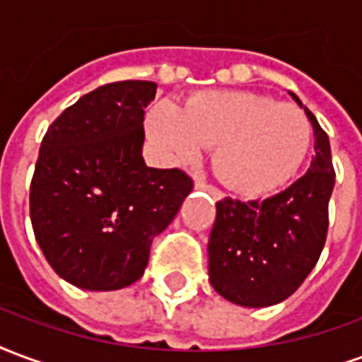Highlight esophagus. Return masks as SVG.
<instances>
[{"label": "esophagus", "mask_w": 362, "mask_h": 362, "mask_svg": "<svg viewBox=\"0 0 362 362\" xmlns=\"http://www.w3.org/2000/svg\"><path fill=\"white\" fill-rule=\"evenodd\" d=\"M194 187H197V189H199V191H206V192H210V194H212L214 199H221V192L218 191V189H216V187H214V185L206 183V181H202V179H199V181H197V183H194Z\"/></svg>", "instance_id": "obj_1"}]
</instances>
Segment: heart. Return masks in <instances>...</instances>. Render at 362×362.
I'll list each match as a JSON object with an SVG mask.
<instances>
[{"label": "heart", "mask_w": 362, "mask_h": 362, "mask_svg": "<svg viewBox=\"0 0 362 362\" xmlns=\"http://www.w3.org/2000/svg\"><path fill=\"white\" fill-rule=\"evenodd\" d=\"M148 129L163 148L181 158H197L204 146H216V175L243 194L278 191L295 177L313 134L297 105L233 90L194 94L181 112L156 107Z\"/></svg>", "instance_id": "b5f03b06"}]
</instances>
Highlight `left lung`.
<instances>
[{"label": "left lung", "instance_id": "1", "mask_svg": "<svg viewBox=\"0 0 362 362\" xmlns=\"http://www.w3.org/2000/svg\"><path fill=\"white\" fill-rule=\"evenodd\" d=\"M305 113L315 129L307 173L270 199L245 202L226 197L216 204L208 274L214 289L241 307L286 300L307 279L326 243L336 171L328 134L307 107Z\"/></svg>", "mask_w": 362, "mask_h": 362}]
</instances>
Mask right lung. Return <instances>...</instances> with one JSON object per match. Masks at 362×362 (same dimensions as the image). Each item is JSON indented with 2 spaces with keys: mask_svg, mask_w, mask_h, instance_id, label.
<instances>
[{
  "mask_svg": "<svg viewBox=\"0 0 362 362\" xmlns=\"http://www.w3.org/2000/svg\"><path fill=\"white\" fill-rule=\"evenodd\" d=\"M158 84L119 81L69 105L47 127L30 181L34 237L57 276L81 289L134 284L192 179L142 160L144 107Z\"/></svg>",
  "mask_w": 362,
  "mask_h": 362,
  "instance_id": "right-lung-1",
  "label": "right lung"
}]
</instances>
